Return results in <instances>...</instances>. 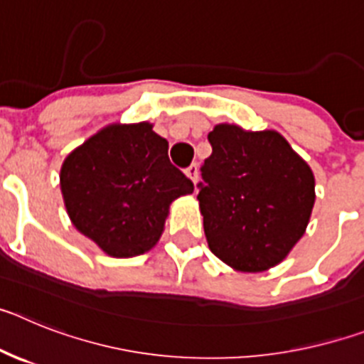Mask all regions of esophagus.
I'll return each instance as SVG.
<instances>
[{
  "label": "esophagus",
  "mask_w": 364,
  "mask_h": 364,
  "mask_svg": "<svg viewBox=\"0 0 364 364\" xmlns=\"http://www.w3.org/2000/svg\"><path fill=\"white\" fill-rule=\"evenodd\" d=\"M186 175L191 178L193 184H197V180H198V166H197V164H191V166L186 169Z\"/></svg>",
  "instance_id": "34e87169"
}]
</instances>
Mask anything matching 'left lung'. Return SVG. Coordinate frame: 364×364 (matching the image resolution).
Instances as JSON below:
<instances>
[{
	"label": "left lung",
	"instance_id": "1",
	"mask_svg": "<svg viewBox=\"0 0 364 364\" xmlns=\"http://www.w3.org/2000/svg\"><path fill=\"white\" fill-rule=\"evenodd\" d=\"M202 166L198 205L211 252L237 272L277 266L299 242L315 204L310 166L273 129L218 124Z\"/></svg>",
	"mask_w": 364,
	"mask_h": 364
}]
</instances>
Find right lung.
<instances>
[{"mask_svg":"<svg viewBox=\"0 0 364 364\" xmlns=\"http://www.w3.org/2000/svg\"><path fill=\"white\" fill-rule=\"evenodd\" d=\"M153 124H111L67 154L60 188L73 226L109 257L142 255L162 237L169 205L193 182Z\"/></svg>","mask_w":364,"mask_h":364,"instance_id":"add662e5","label":"right lung"}]
</instances>
